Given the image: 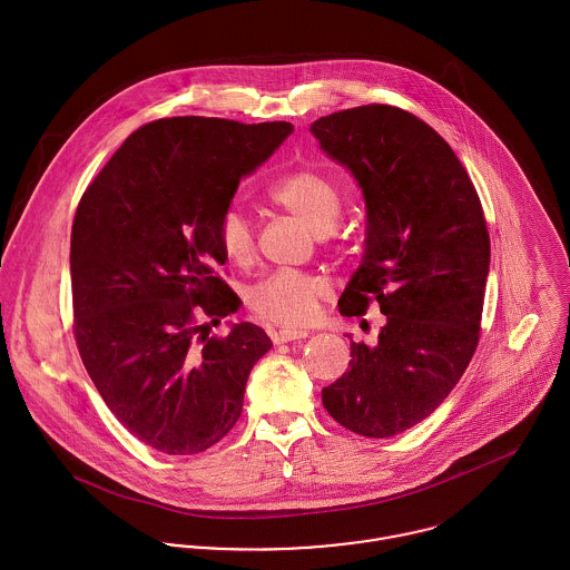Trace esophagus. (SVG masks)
I'll use <instances>...</instances> for the list:
<instances>
[{
	"instance_id": "esophagus-1",
	"label": "esophagus",
	"mask_w": 570,
	"mask_h": 570,
	"mask_svg": "<svg viewBox=\"0 0 570 570\" xmlns=\"http://www.w3.org/2000/svg\"><path fill=\"white\" fill-rule=\"evenodd\" d=\"M269 335H272L274 344H285V342H294V340L307 337V331H301V328H278V331H272Z\"/></svg>"
}]
</instances>
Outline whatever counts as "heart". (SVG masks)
Listing matches in <instances>:
<instances>
[{
	"label": "heart",
	"instance_id": "1",
	"mask_svg": "<svg viewBox=\"0 0 570 570\" xmlns=\"http://www.w3.org/2000/svg\"><path fill=\"white\" fill-rule=\"evenodd\" d=\"M269 202L301 219L314 235H328L342 215L337 186L316 170H296L278 179ZM217 242L224 256L235 265H247L254 256V230L244 213L228 208L217 224ZM328 285L321 276L303 272H274L247 289L249 312L274 325L301 326L314 321Z\"/></svg>",
	"mask_w": 570,
	"mask_h": 570
}]
</instances>
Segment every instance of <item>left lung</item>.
I'll list each match as a JSON object with an SVG mask.
<instances>
[{
    "instance_id": "1",
    "label": "left lung",
    "mask_w": 570,
    "mask_h": 570,
    "mask_svg": "<svg viewBox=\"0 0 570 570\" xmlns=\"http://www.w3.org/2000/svg\"><path fill=\"white\" fill-rule=\"evenodd\" d=\"M366 202L362 265L337 307L386 316L373 346L351 342L348 371L323 389L346 430L386 439L430 416L465 373L481 333L489 233L479 193L450 145L391 105H362L312 125Z\"/></svg>"
}]
</instances>
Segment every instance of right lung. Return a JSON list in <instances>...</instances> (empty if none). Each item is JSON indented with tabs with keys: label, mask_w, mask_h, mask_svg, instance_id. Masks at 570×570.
Segmentation results:
<instances>
[{
	"label": "right lung",
	"mask_w": 570,
	"mask_h": 570,
	"mask_svg": "<svg viewBox=\"0 0 570 570\" xmlns=\"http://www.w3.org/2000/svg\"><path fill=\"white\" fill-rule=\"evenodd\" d=\"M294 131L177 116L134 131L82 193L70 245L75 337L114 416L145 445L199 454L244 410L252 366L269 351L261 326H210L239 296L217 274L219 217L239 181Z\"/></svg>",
	"instance_id": "add662e5"
}]
</instances>
